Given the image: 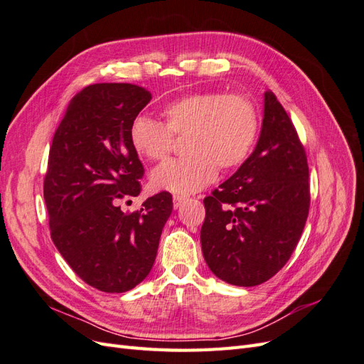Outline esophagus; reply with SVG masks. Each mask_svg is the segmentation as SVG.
Masks as SVG:
<instances>
[{"instance_id": "obj_1", "label": "esophagus", "mask_w": 364, "mask_h": 364, "mask_svg": "<svg viewBox=\"0 0 364 364\" xmlns=\"http://www.w3.org/2000/svg\"><path fill=\"white\" fill-rule=\"evenodd\" d=\"M185 200H186V197L185 196H179V194H176V196H173V206L178 209L181 205H183L185 203Z\"/></svg>"}]
</instances>
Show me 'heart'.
Here are the masks:
<instances>
[{
	"label": "heart",
	"mask_w": 364,
	"mask_h": 364,
	"mask_svg": "<svg viewBox=\"0 0 364 364\" xmlns=\"http://www.w3.org/2000/svg\"><path fill=\"white\" fill-rule=\"evenodd\" d=\"M164 123L138 117L130 126V144L139 156L153 162L168 159L174 138L183 139L186 155L153 171L159 190L191 194L211 183L220 171L243 164L259 130L257 105L245 94L208 91L185 95L161 109Z\"/></svg>",
	"instance_id": "1"
}]
</instances>
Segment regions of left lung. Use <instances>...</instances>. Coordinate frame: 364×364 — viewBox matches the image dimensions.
Listing matches in <instances>:
<instances>
[{
	"mask_svg": "<svg viewBox=\"0 0 364 364\" xmlns=\"http://www.w3.org/2000/svg\"><path fill=\"white\" fill-rule=\"evenodd\" d=\"M306 153L289 114L269 90L258 144L234 176L203 199L208 267L253 287L274 277L297 246L310 209Z\"/></svg>",
	"mask_w": 364,
	"mask_h": 364,
	"instance_id": "left-lung-1",
	"label": "left lung"
}]
</instances>
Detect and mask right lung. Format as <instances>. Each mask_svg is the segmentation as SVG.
I'll return each mask as SVG.
<instances>
[{
  "mask_svg": "<svg viewBox=\"0 0 364 364\" xmlns=\"http://www.w3.org/2000/svg\"><path fill=\"white\" fill-rule=\"evenodd\" d=\"M150 98L132 83L86 86L50 147L43 199L51 240L77 277L105 293H124L147 277L173 211L167 191L130 214L118 206L141 191L144 167L129 134Z\"/></svg>",
  "mask_w": 364,
  "mask_h": 364,
  "instance_id": "obj_1",
  "label": "right lung"
}]
</instances>
